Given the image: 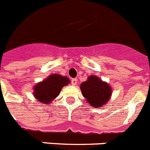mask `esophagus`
<instances>
[{
  "label": "esophagus",
  "instance_id": "1",
  "mask_svg": "<svg viewBox=\"0 0 150 150\" xmlns=\"http://www.w3.org/2000/svg\"><path fill=\"white\" fill-rule=\"evenodd\" d=\"M77 83V79L76 78H74V79H72V84L73 86H75Z\"/></svg>",
  "mask_w": 150,
  "mask_h": 150
}]
</instances>
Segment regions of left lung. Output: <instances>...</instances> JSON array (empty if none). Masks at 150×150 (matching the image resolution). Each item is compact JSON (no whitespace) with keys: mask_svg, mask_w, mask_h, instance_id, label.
I'll list each match as a JSON object with an SVG mask.
<instances>
[{"mask_svg":"<svg viewBox=\"0 0 150 150\" xmlns=\"http://www.w3.org/2000/svg\"><path fill=\"white\" fill-rule=\"evenodd\" d=\"M80 89L87 103L93 108L105 106L112 95L110 85L96 75H90L86 81L81 83Z\"/></svg>","mask_w":150,"mask_h":150,"instance_id":"obj_1","label":"left lung"}]
</instances>
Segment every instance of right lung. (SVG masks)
Masks as SVG:
<instances>
[{
	"label": "right lung",
	"mask_w": 150,
	"mask_h": 150,
	"mask_svg": "<svg viewBox=\"0 0 150 150\" xmlns=\"http://www.w3.org/2000/svg\"><path fill=\"white\" fill-rule=\"evenodd\" d=\"M70 83L69 78L58 74H52L33 87V96L40 103L50 104L58 96L62 88Z\"/></svg>",
	"instance_id": "1"
}]
</instances>
